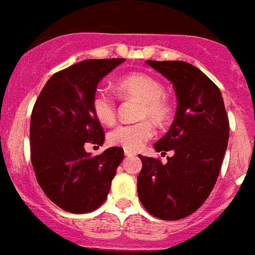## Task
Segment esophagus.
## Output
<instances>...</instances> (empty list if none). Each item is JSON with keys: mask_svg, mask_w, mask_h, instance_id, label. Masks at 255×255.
Instances as JSON below:
<instances>
[{"mask_svg": "<svg viewBox=\"0 0 255 255\" xmlns=\"http://www.w3.org/2000/svg\"><path fill=\"white\" fill-rule=\"evenodd\" d=\"M136 152L134 151H130V150H125V156L126 157H131V156H135Z\"/></svg>", "mask_w": 255, "mask_h": 255, "instance_id": "34e87169", "label": "esophagus"}]
</instances>
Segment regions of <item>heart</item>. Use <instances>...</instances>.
Returning <instances> with one entry per match:
<instances>
[{
    "label": "heart",
    "mask_w": 255,
    "mask_h": 255,
    "mask_svg": "<svg viewBox=\"0 0 255 255\" xmlns=\"http://www.w3.org/2000/svg\"><path fill=\"white\" fill-rule=\"evenodd\" d=\"M120 92L128 98H135L142 102L140 117H150L153 123L163 125L169 120L170 104L164 95V86L156 78L144 73H132L117 82ZM92 112L99 121L111 124L116 119V102L107 91L99 88L92 95ZM155 135V128L148 120L134 124H119L108 134L113 146L125 150L136 151L142 148Z\"/></svg>",
    "instance_id": "heart-1"
}]
</instances>
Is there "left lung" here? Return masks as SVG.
<instances>
[{
  "label": "left lung",
  "mask_w": 255,
  "mask_h": 255,
  "mask_svg": "<svg viewBox=\"0 0 255 255\" xmlns=\"http://www.w3.org/2000/svg\"><path fill=\"white\" fill-rule=\"evenodd\" d=\"M173 83L177 112L169 130L153 147L173 151L167 164L140 156V203L161 220H178L197 211L212 191L229 138V120L218 86L184 61H147Z\"/></svg>",
  "instance_id": "left-lung-1"
}]
</instances>
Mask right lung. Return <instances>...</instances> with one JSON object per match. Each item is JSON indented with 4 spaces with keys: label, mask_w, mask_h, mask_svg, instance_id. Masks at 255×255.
Instances as JSON below:
<instances>
[{
    "label": "right lung",
    "mask_w": 255,
    "mask_h": 255,
    "mask_svg": "<svg viewBox=\"0 0 255 255\" xmlns=\"http://www.w3.org/2000/svg\"><path fill=\"white\" fill-rule=\"evenodd\" d=\"M125 58L85 60L49 78L33 105L29 125L31 163L40 188L54 205L73 214L95 211L108 197L121 147L96 156L86 152L102 146L104 129L92 112L99 81Z\"/></svg>",
    "instance_id": "add662e5"
}]
</instances>
